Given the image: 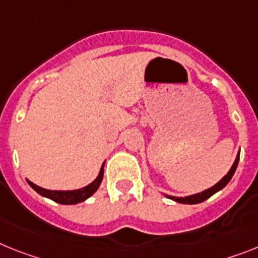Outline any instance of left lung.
I'll return each mask as SVG.
<instances>
[{
  "mask_svg": "<svg viewBox=\"0 0 258 258\" xmlns=\"http://www.w3.org/2000/svg\"><path fill=\"white\" fill-rule=\"evenodd\" d=\"M239 157H240V151L239 153H237V156H236L235 161H233L232 166H231V169L228 170V173H227L226 176L223 177L222 179H220L219 182H216L215 185L209 187V189L203 190V191L201 192H197V194H192V196H187V197H174V196H168V194H164V196H165L166 198L174 201V202L183 203V205H197V203H201L203 202V201H206V199H209L210 197L214 196L215 192L220 191V190H222L223 187H224L229 181H231V178H232V176L236 172L237 164H239Z\"/></svg>",
  "mask_w": 258,
  "mask_h": 258,
  "instance_id": "left-lung-1",
  "label": "left lung"
}]
</instances>
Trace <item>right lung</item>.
I'll use <instances>...</instances> for the list:
<instances>
[{"label":"right lung","instance_id":"1","mask_svg":"<svg viewBox=\"0 0 258 258\" xmlns=\"http://www.w3.org/2000/svg\"><path fill=\"white\" fill-rule=\"evenodd\" d=\"M103 166H105V162H103L102 166H101V169H99L98 176L96 177V179H94L92 183H89V185L84 186V187H80V189H75V190L43 189V187H40V186L31 182L30 179H26V181H27V183L31 186L32 189L35 190V191L38 192V194H40L42 197L52 199V201H55L56 203H60V205H76V203L86 201L89 197H92L93 194L98 190L99 185H101L103 178Z\"/></svg>","mask_w":258,"mask_h":258}]
</instances>
